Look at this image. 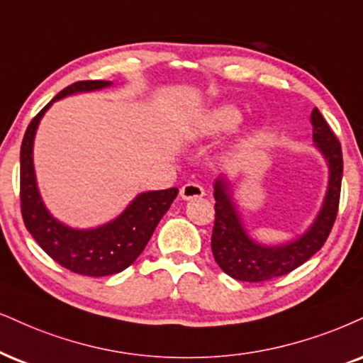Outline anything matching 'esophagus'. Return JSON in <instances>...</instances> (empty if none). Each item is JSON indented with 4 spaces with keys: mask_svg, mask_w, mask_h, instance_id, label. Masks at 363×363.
Returning <instances> with one entry per match:
<instances>
[{
    "mask_svg": "<svg viewBox=\"0 0 363 363\" xmlns=\"http://www.w3.org/2000/svg\"><path fill=\"white\" fill-rule=\"evenodd\" d=\"M205 195V190L202 185H199V183H186V185H183L180 189V196L183 200H194V199H202Z\"/></svg>",
    "mask_w": 363,
    "mask_h": 363,
    "instance_id": "obj_1",
    "label": "esophagus"
}]
</instances>
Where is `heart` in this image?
<instances>
[{
	"label": "heart",
	"mask_w": 363,
	"mask_h": 363,
	"mask_svg": "<svg viewBox=\"0 0 363 363\" xmlns=\"http://www.w3.org/2000/svg\"><path fill=\"white\" fill-rule=\"evenodd\" d=\"M242 119V113L235 104L225 102V104L216 106L207 111L202 118L196 121L194 128L195 138H216L225 134L237 128Z\"/></svg>",
	"instance_id": "obj_1"
}]
</instances>
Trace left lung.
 <instances>
[{
    "label": "left lung",
    "mask_w": 363,
    "mask_h": 363,
    "mask_svg": "<svg viewBox=\"0 0 363 363\" xmlns=\"http://www.w3.org/2000/svg\"><path fill=\"white\" fill-rule=\"evenodd\" d=\"M313 143L328 164V189L318 216L305 234L279 245L254 240L245 230L239 210L230 195V183L218 177L213 183L216 223L212 232V252L220 269L237 281L259 283L294 271L323 247L337 218L342 189V146L318 109L311 113Z\"/></svg>",
    "instance_id": "1"
}]
</instances>
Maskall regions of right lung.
I'll list each match as a JSON object with an SVG mask.
<instances>
[{
	"mask_svg": "<svg viewBox=\"0 0 363 363\" xmlns=\"http://www.w3.org/2000/svg\"><path fill=\"white\" fill-rule=\"evenodd\" d=\"M109 80H80L65 87L31 119L20 151V200L25 227L53 261L75 274L102 277L124 271L136 261L177 199L178 189L140 194L114 220L94 229H74L48 212L38 191L33 141L43 114L58 99L111 87Z\"/></svg>",
	"mask_w": 363,
	"mask_h": 363,
	"instance_id": "add662e5",
	"label": "right lung"
}]
</instances>
